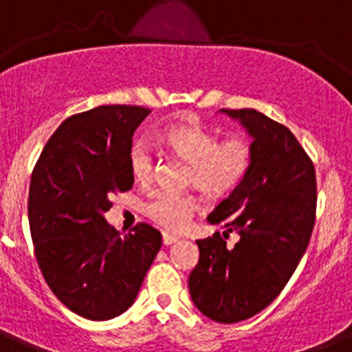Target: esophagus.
Instances as JSON below:
<instances>
[{
    "label": "esophagus",
    "instance_id": "esophagus-1",
    "mask_svg": "<svg viewBox=\"0 0 352 352\" xmlns=\"http://www.w3.org/2000/svg\"><path fill=\"white\" fill-rule=\"evenodd\" d=\"M162 239H164V245H166V247H169V245L176 243L179 238H178V236L169 234V232H164V234H162Z\"/></svg>",
    "mask_w": 352,
    "mask_h": 352
}]
</instances>
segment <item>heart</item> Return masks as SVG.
<instances>
[{"mask_svg": "<svg viewBox=\"0 0 352 352\" xmlns=\"http://www.w3.org/2000/svg\"><path fill=\"white\" fill-rule=\"evenodd\" d=\"M160 141L190 164L188 182L208 195H227L247 178L252 166V146L243 138L220 141L211 130L194 123L167 126ZM129 169L138 183L153 174V153L146 141H135L129 149ZM197 210V199L188 194L157 192L146 204V213L169 231H182Z\"/></svg>", "mask_w": 352, "mask_h": 352, "instance_id": "b5f03b06", "label": "heart"}]
</instances>
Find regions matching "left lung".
<instances>
[{"instance_id":"left-lung-1","label":"left lung","mask_w":352,"mask_h":352,"mask_svg":"<svg viewBox=\"0 0 352 352\" xmlns=\"http://www.w3.org/2000/svg\"><path fill=\"white\" fill-rule=\"evenodd\" d=\"M252 141V166L241 185L208 214L238 232L231 249L214 232L197 239L199 263L188 289L206 317L231 324L256 316L285 287L309 247L316 220V169L287 126L256 109H222Z\"/></svg>"}]
</instances>
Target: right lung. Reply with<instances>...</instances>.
<instances>
[{
  "label": "right lung",
  "instance_id": "right-lung-1",
  "mask_svg": "<svg viewBox=\"0 0 352 352\" xmlns=\"http://www.w3.org/2000/svg\"><path fill=\"white\" fill-rule=\"evenodd\" d=\"M149 109L100 105L52 133L31 174L28 219L43 278L77 316L107 321L135 301L162 234L138 223L120 234L104 219L116 192L132 188L129 149Z\"/></svg>",
  "mask_w": 352,
  "mask_h": 352
}]
</instances>
